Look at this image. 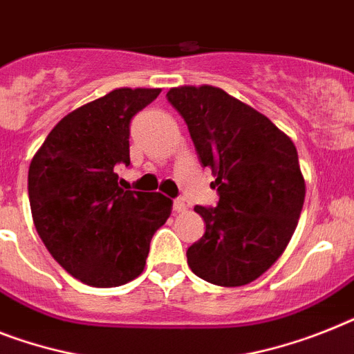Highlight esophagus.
I'll use <instances>...</instances> for the list:
<instances>
[{"mask_svg":"<svg viewBox=\"0 0 354 354\" xmlns=\"http://www.w3.org/2000/svg\"><path fill=\"white\" fill-rule=\"evenodd\" d=\"M174 212H177V213L186 212V204H184V201H180V198L174 201Z\"/></svg>","mask_w":354,"mask_h":354,"instance_id":"obj_1","label":"esophagus"}]
</instances>
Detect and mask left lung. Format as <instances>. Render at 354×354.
Instances as JSON below:
<instances>
[{"mask_svg":"<svg viewBox=\"0 0 354 354\" xmlns=\"http://www.w3.org/2000/svg\"><path fill=\"white\" fill-rule=\"evenodd\" d=\"M166 97L183 115L203 166L212 168L215 208L195 206L206 232L188 248V266L215 286H246L291 241L306 197L293 141L217 86H177Z\"/></svg>","mask_w":354,"mask_h":354,"instance_id":"obj_1","label":"left lung"}]
</instances>
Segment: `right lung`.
<instances>
[{
    "label": "right lung",
    "mask_w": 354,
    "mask_h": 354,
    "mask_svg": "<svg viewBox=\"0 0 354 354\" xmlns=\"http://www.w3.org/2000/svg\"><path fill=\"white\" fill-rule=\"evenodd\" d=\"M160 88H118L70 112L28 168L37 235L55 262L83 284L115 288L145 270L153 233L171 213L162 194L119 186L130 165V121Z\"/></svg>",
    "instance_id": "right-lung-1"
}]
</instances>
